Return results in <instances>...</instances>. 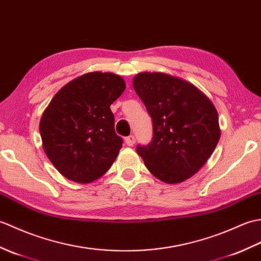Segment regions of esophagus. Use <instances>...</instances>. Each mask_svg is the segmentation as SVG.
I'll return each mask as SVG.
<instances>
[{
    "label": "esophagus",
    "instance_id": "obj_1",
    "mask_svg": "<svg viewBox=\"0 0 261 261\" xmlns=\"http://www.w3.org/2000/svg\"><path fill=\"white\" fill-rule=\"evenodd\" d=\"M135 141H136V138H135L134 135H129V136H127V137L125 138V143H126L128 146H133V145H134Z\"/></svg>",
    "mask_w": 261,
    "mask_h": 261
}]
</instances>
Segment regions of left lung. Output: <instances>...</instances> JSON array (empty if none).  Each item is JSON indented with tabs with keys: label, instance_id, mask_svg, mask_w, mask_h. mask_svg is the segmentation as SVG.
I'll return each instance as SVG.
<instances>
[{
	"label": "left lung",
	"instance_id": "left-lung-1",
	"mask_svg": "<svg viewBox=\"0 0 261 261\" xmlns=\"http://www.w3.org/2000/svg\"><path fill=\"white\" fill-rule=\"evenodd\" d=\"M133 87L153 123L152 142L136 148L147 170L169 184L190 178L221 135L216 107L194 85L163 72L138 73Z\"/></svg>",
	"mask_w": 261,
	"mask_h": 261
}]
</instances>
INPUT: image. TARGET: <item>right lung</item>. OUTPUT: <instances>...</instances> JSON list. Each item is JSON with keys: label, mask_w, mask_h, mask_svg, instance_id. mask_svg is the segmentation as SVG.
<instances>
[{"label": "right lung", "mask_w": 261, "mask_h": 261, "mask_svg": "<svg viewBox=\"0 0 261 261\" xmlns=\"http://www.w3.org/2000/svg\"><path fill=\"white\" fill-rule=\"evenodd\" d=\"M125 88L118 74L94 71L71 80L51 99L40 135L45 155L66 178L94 182L114 163L123 140L115 133L111 105Z\"/></svg>", "instance_id": "right-lung-1"}]
</instances>
